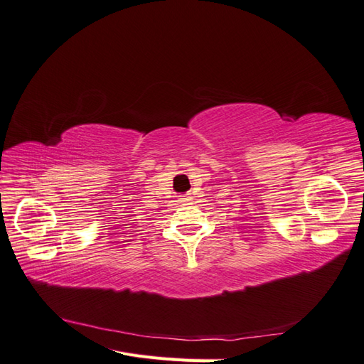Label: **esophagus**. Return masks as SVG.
<instances>
[{"label": "esophagus", "mask_w": 364, "mask_h": 364, "mask_svg": "<svg viewBox=\"0 0 364 364\" xmlns=\"http://www.w3.org/2000/svg\"><path fill=\"white\" fill-rule=\"evenodd\" d=\"M190 200H191V197H188V196H183L181 202H190Z\"/></svg>", "instance_id": "1"}]
</instances>
